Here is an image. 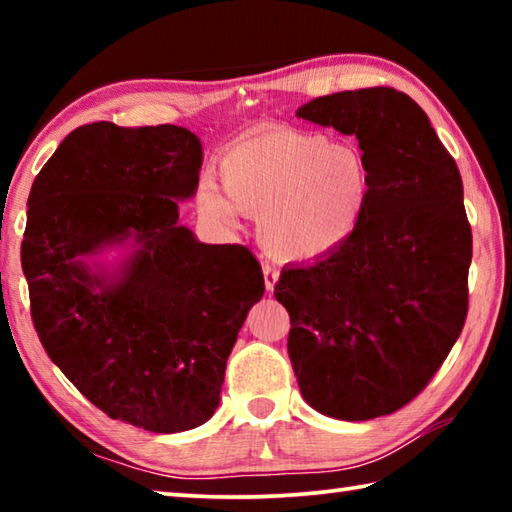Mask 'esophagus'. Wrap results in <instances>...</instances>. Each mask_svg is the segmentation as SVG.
<instances>
[{
	"label": "esophagus",
	"instance_id": "34e87169",
	"mask_svg": "<svg viewBox=\"0 0 512 512\" xmlns=\"http://www.w3.org/2000/svg\"><path fill=\"white\" fill-rule=\"evenodd\" d=\"M262 271H264V284H266V291H273L275 289V284H277V280H280V271H277L275 266H271V264H264L262 266Z\"/></svg>",
	"mask_w": 512,
	"mask_h": 512
}]
</instances>
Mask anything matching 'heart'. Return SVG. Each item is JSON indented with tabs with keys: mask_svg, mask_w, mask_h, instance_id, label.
Segmentation results:
<instances>
[{
	"mask_svg": "<svg viewBox=\"0 0 512 512\" xmlns=\"http://www.w3.org/2000/svg\"><path fill=\"white\" fill-rule=\"evenodd\" d=\"M219 183L201 185L207 221L235 225L237 210L257 219V237L284 262L316 259L345 244L370 196V169L350 144L300 128H266L232 144Z\"/></svg>",
	"mask_w": 512,
	"mask_h": 512,
	"instance_id": "heart-1",
	"label": "heart"
}]
</instances>
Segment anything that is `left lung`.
<instances>
[{"mask_svg": "<svg viewBox=\"0 0 512 512\" xmlns=\"http://www.w3.org/2000/svg\"><path fill=\"white\" fill-rule=\"evenodd\" d=\"M296 117L359 140L370 196L354 235L282 268L289 359L305 402L336 420L395 413L461 336L472 230L463 180L409 94L366 88L311 99Z\"/></svg>", "mask_w": 512, "mask_h": 512, "instance_id": "1", "label": "left lung"}]
</instances>
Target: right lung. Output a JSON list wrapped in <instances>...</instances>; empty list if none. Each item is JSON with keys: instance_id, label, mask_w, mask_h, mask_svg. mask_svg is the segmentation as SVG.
Masks as SVG:
<instances>
[{"instance_id": "add662e5", "label": "right lung", "mask_w": 512, "mask_h": 512, "mask_svg": "<svg viewBox=\"0 0 512 512\" xmlns=\"http://www.w3.org/2000/svg\"><path fill=\"white\" fill-rule=\"evenodd\" d=\"M203 144L183 126L94 121L33 180L22 241L42 348L110 418L153 433L201 427L264 275L244 246L178 221Z\"/></svg>"}]
</instances>
